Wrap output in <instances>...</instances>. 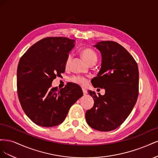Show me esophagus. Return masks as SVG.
<instances>
[{
	"instance_id": "1",
	"label": "esophagus",
	"mask_w": 158,
	"mask_h": 158,
	"mask_svg": "<svg viewBox=\"0 0 158 158\" xmlns=\"http://www.w3.org/2000/svg\"><path fill=\"white\" fill-rule=\"evenodd\" d=\"M82 92H83V94H84V95L87 94V90L85 89V88H82Z\"/></svg>"
}]
</instances>
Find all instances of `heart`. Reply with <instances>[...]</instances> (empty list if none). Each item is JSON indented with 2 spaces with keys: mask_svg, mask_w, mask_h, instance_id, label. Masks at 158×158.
I'll list each match as a JSON object with an SVG mask.
<instances>
[{
  "mask_svg": "<svg viewBox=\"0 0 158 158\" xmlns=\"http://www.w3.org/2000/svg\"><path fill=\"white\" fill-rule=\"evenodd\" d=\"M81 53L83 56L84 60L87 62L88 64L91 63L92 62H96L98 60V55L94 49L89 48V47H84L81 51ZM73 60V55L69 53L67 56L66 57L65 62H64V66L66 69L69 68L70 63ZM70 80L72 82H73L76 84H78L80 85H85L87 84L88 80L84 76H79V75H75L71 76L70 78Z\"/></svg>",
  "mask_w": 158,
  "mask_h": 158,
  "instance_id": "1",
  "label": "heart"
}]
</instances>
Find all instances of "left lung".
<instances>
[{"label":"left lung","instance_id":"left-lung-1","mask_svg":"<svg viewBox=\"0 0 158 158\" xmlns=\"http://www.w3.org/2000/svg\"><path fill=\"white\" fill-rule=\"evenodd\" d=\"M94 46L101 52L102 63L92 83L94 88H105L106 94L98 96L89 92L94 104L85 112V120L92 128L107 132L120 127L135 106L139 72L135 59L118 43L101 41Z\"/></svg>","mask_w":158,"mask_h":158}]
</instances>
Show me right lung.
Here are the masks:
<instances>
[{
    "mask_svg": "<svg viewBox=\"0 0 158 158\" xmlns=\"http://www.w3.org/2000/svg\"><path fill=\"white\" fill-rule=\"evenodd\" d=\"M74 40L48 37L33 44L19 60L17 92L21 106L37 125L51 127L65 119L71 106L83 95L81 88L69 84L51 88L56 76L65 71L64 62Z\"/></svg>",
    "mask_w": 158,
    "mask_h": 158,
    "instance_id": "right-lung-1",
    "label": "right lung"
}]
</instances>
